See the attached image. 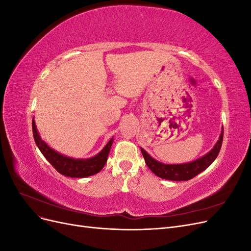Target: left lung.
I'll return each mask as SVG.
<instances>
[{
  "label": "left lung",
  "instance_id": "obj_1",
  "mask_svg": "<svg viewBox=\"0 0 251 251\" xmlns=\"http://www.w3.org/2000/svg\"><path fill=\"white\" fill-rule=\"evenodd\" d=\"M223 141V128L221 135H220L219 140L217 141L214 149H211L210 151L203 157L197 159V160L188 163L182 164H164L155 160L151 158L146 151L140 148L141 153L143 155L144 160H146L149 169L153 172L156 176L160 177L165 180L172 181H186L191 180L196 177L204 170H206L208 166L215 161V159L219 155V151L221 150Z\"/></svg>",
  "mask_w": 251,
  "mask_h": 251
}]
</instances>
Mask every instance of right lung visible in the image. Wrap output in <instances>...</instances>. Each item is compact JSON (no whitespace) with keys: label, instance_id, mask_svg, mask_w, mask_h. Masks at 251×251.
<instances>
[{"label":"right lung","instance_id":"right-lung-1","mask_svg":"<svg viewBox=\"0 0 251 251\" xmlns=\"http://www.w3.org/2000/svg\"><path fill=\"white\" fill-rule=\"evenodd\" d=\"M32 132L36 146L42 151L44 157L47 159L50 164L59 174L72 178H86L100 172L108 160V156L113 144L112 138L96 156L89 159H74L59 154L56 151L48 147L46 142L42 140L39 132L36 130V126L33 119Z\"/></svg>","mask_w":251,"mask_h":251}]
</instances>
